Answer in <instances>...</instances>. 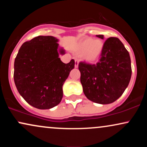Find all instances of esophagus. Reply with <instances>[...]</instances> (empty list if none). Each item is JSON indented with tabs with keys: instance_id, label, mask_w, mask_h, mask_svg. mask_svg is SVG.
Masks as SVG:
<instances>
[{
	"instance_id": "obj_1",
	"label": "esophagus",
	"mask_w": 147,
	"mask_h": 147,
	"mask_svg": "<svg viewBox=\"0 0 147 147\" xmlns=\"http://www.w3.org/2000/svg\"><path fill=\"white\" fill-rule=\"evenodd\" d=\"M78 65H79V61L77 59L75 60V67L76 68H78Z\"/></svg>"
}]
</instances>
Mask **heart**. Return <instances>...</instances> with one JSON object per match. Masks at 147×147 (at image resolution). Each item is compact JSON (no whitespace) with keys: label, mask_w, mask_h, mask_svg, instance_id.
<instances>
[{"label":"heart","mask_w":147,"mask_h":147,"mask_svg":"<svg viewBox=\"0 0 147 147\" xmlns=\"http://www.w3.org/2000/svg\"><path fill=\"white\" fill-rule=\"evenodd\" d=\"M104 43L99 38L86 37L76 45L75 51L78 55H84V59L89 63H97L102 57Z\"/></svg>","instance_id":"1"}]
</instances>
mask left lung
Returning <instances> with one entry per match:
<instances>
[{
	"instance_id": "left-lung-1",
	"label": "left lung",
	"mask_w": 147,
	"mask_h": 147,
	"mask_svg": "<svg viewBox=\"0 0 147 147\" xmlns=\"http://www.w3.org/2000/svg\"><path fill=\"white\" fill-rule=\"evenodd\" d=\"M104 39V35H96ZM84 95L100 104L114 102L122 96L131 80V63L129 52L120 40L109 38L97 64L79 63Z\"/></svg>"
}]
</instances>
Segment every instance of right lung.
Listing matches in <instances>:
<instances>
[{
	"label": "right lung",
	"instance_id": "obj_1",
	"mask_svg": "<svg viewBox=\"0 0 147 147\" xmlns=\"http://www.w3.org/2000/svg\"><path fill=\"white\" fill-rule=\"evenodd\" d=\"M59 39L38 36L21 45L14 61V79L16 88L30 105L38 109L55 107L63 97V85L75 61L64 63L59 55L65 54Z\"/></svg>",
	"mask_w": 147,
	"mask_h": 147
}]
</instances>
